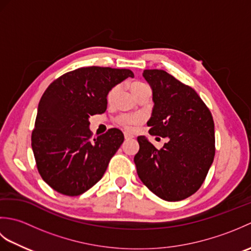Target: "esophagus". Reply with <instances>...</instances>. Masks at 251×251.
<instances>
[{"label":"esophagus","instance_id":"obj_1","mask_svg":"<svg viewBox=\"0 0 251 251\" xmlns=\"http://www.w3.org/2000/svg\"><path fill=\"white\" fill-rule=\"evenodd\" d=\"M124 137H125L126 140H129V139H132V138H135L134 135L129 134V132H124Z\"/></svg>","mask_w":251,"mask_h":251}]
</instances>
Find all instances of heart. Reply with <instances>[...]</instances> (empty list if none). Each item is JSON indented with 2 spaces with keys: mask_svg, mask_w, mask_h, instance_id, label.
<instances>
[{
  "mask_svg": "<svg viewBox=\"0 0 251 251\" xmlns=\"http://www.w3.org/2000/svg\"><path fill=\"white\" fill-rule=\"evenodd\" d=\"M143 86H146L145 84H142L140 82H134L130 85V89L131 92L134 93V95L139 90L140 88H142ZM117 89L119 87L115 86L112 89H110V92L106 95V101L109 103H112L114 101L115 95L117 93ZM116 122L117 124H120L122 126H124L125 128L127 129H134L138 125L141 124L142 122V117L140 115H128V114H121L116 117Z\"/></svg>",
  "mask_w": 251,
  "mask_h": 251,
  "instance_id": "1",
  "label": "heart"
}]
</instances>
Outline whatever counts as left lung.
<instances>
[{
  "mask_svg": "<svg viewBox=\"0 0 251 251\" xmlns=\"http://www.w3.org/2000/svg\"><path fill=\"white\" fill-rule=\"evenodd\" d=\"M142 75L153 92L149 132L169 141L157 150L146 137H138L137 174L162 200L182 201L201 188L214 162V119L195 90L172 74L154 69Z\"/></svg>",
  "mask_w": 251,
  "mask_h": 251,
  "instance_id": "left-lung-1",
  "label": "left lung"
}]
</instances>
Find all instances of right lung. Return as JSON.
I'll list each match as a JSON object with an SVG mask.
<instances>
[{"label":"right lung","mask_w":251,"mask_h":251,"mask_svg":"<svg viewBox=\"0 0 251 251\" xmlns=\"http://www.w3.org/2000/svg\"><path fill=\"white\" fill-rule=\"evenodd\" d=\"M128 69L86 67L52 82L40 100L31 146L42 179L58 193L83 194L102 178L124 141L117 128L92 137L89 117L106 110V95Z\"/></svg>","instance_id":"obj_1"}]
</instances>
